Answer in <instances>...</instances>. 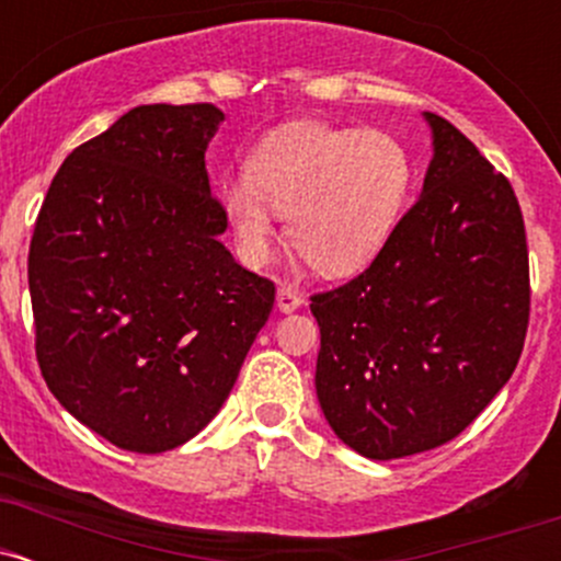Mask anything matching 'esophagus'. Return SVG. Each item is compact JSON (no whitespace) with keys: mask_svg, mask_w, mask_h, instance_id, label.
<instances>
[{"mask_svg":"<svg viewBox=\"0 0 561 561\" xmlns=\"http://www.w3.org/2000/svg\"><path fill=\"white\" fill-rule=\"evenodd\" d=\"M302 293H298L295 287H279L276 289V308H279L282 313H293L298 311V308L302 306Z\"/></svg>","mask_w":561,"mask_h":561,"instance_id":"esophagus-1","label":"esophagus"}]
</instances>
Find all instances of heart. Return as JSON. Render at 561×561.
Listing matches in <instances>:
<instances>
[{
    "label": "heart",
    "instance_id": "obj_1",
    "mask_svg": "<svg viewBox=\"0 0 561 561\" xmlns=\"http://www.w3.org/2000/svg\"><path fill=\"white\" fill-rule=\"evenodd\" d=\"M411 190L414 160L390 134L295 121L250 150L244 179L221 184V208L248 263L272 255L276 214L308 266L345 276L388 244Z\"/></svg>",
    "mask_w": 561,
    "mask_h": 561
}]
</instances>
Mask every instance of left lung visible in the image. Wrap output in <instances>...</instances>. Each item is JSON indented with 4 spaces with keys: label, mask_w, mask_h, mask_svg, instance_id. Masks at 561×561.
Listing matches in <instances>:
<instances>
[{
    "label": "left lung",
    "mask_w": 561,
    "mask_h": 561,
    "mask_svg": "<svg viewBox=\"0 0 561 561\" xmlns=\"http://www.w3.org/2000/svg\"><path fill=\"white\" fill-rule=\"evenodd\" d=\"M422 195L371 266L313 295L317 396L334 435L375 461L454 440L512 377L530 317L512 184L456 126L424 113Z\"/></svg>",
    "instance_id": "1"
}]
</instances>
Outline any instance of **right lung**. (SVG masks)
Segmentation results:
<instances>
[{
  "mask_svg": "<svg viewBox=\"0 0 561 561\" xmlns=\"http://www.w3.org/2000/svg\"><path fill=\"white\" fill-rule=\"evenodd\" d=\"M208 102L139 105L55 173L28 253L36 358L60 405L113 446L163 454L234 388L274 282L231 259L205 150Z\"/></svg>",
  "mask_w": 561,
  "mask_h": 561,
  "instance_id": "1",
  "label": "right lung"
}]
</instances>
